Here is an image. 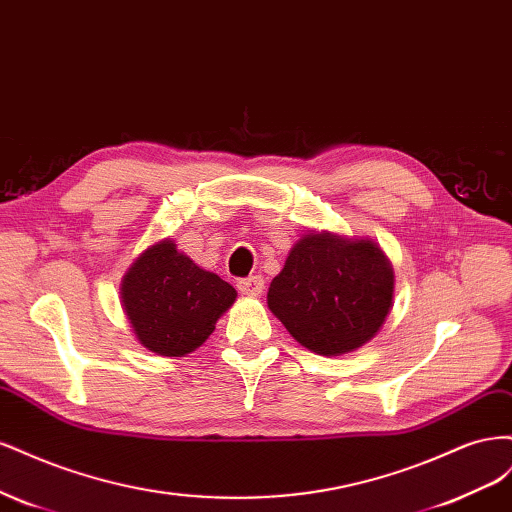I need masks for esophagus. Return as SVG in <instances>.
<instances>
[{
	"instance_id": "1",
	"label": "esophagus",
	"mask_w": 512,
	"mask_h": 512,
	"mask_svg": "<svg viewBox=\"0 0 512 512\" xmlns=\"http://www.w3.org/2000/svg\"><path fill=\"white\" fill-rule=\"evenodd\" d=\"M237 288L245 297H260L262 290H265V280H262L260 275H252V277H245V280L237 282Z\"/></svg>"
}]
</instances>
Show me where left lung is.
I'll return each mask as SVG.
<instances>
[{"label":"left lung","mask_w":512,"mask_h":512,"mask_svg":"<svg viewBox=\"0 0 512 512\" xmlns=\"http://www.w3.org/2000/svg\"><path fill=\"white\" fill-rule=\"evenodd\" d=\"M393 294L395 271L378 243L307 230L273 277L267 303L301 346L342 356L378 335Z\"/></svg>","instance_id":"left-lung-1"}]
</instances>
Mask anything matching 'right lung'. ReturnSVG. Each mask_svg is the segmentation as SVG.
Listing matches in <instances>:
<instances>
[{
  "mask_svg": "<svg viewBox=\"0 0 512 512\" xmlns=\"http://www.w3.org/2000/svg\"><path fill=\"white\" fill-rule=\"evenodd\" d=\"M119 290L138 344L160 356H185L203 346L237 299L235 288L200 269L173 239L138 254Z\"/></svg>",
  "mask_w": 512,
  "mask_h": 512,
  "instance_id": "right-lung-1",
  "label": "right lung"
}]
</instances>
